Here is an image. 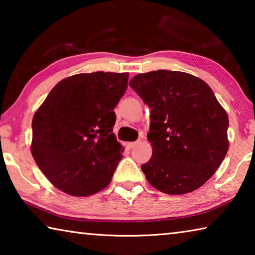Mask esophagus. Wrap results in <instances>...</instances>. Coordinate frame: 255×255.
Wrapping results in <instances>:
<instances>
[{
    "label": "esophagus",
    "mask_w": 255,
    "mask_h": 255,
    "mask_svg": "<svg viewBox=\"0 0 255 255\" xmlns=\"http://www.w3.org/2000/svg\"><path fill=\"white\" fill-rule=\"evenodd\" d=\"M140 144V140H137V141H131V143H127V147L128 148H133V147H136L137 145H139Z\"/></svg>",
    "instance_id": "1"
}]
</instances>
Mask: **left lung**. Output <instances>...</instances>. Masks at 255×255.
Masks as SVG:
<instances>
[{
    "label": "left lung",
    "instance_id": "8db88e82",
    "mask_svg": "<svg viewBox=\"0 0 255 255\" xmlns=\"http://www.w3.org/2000/svg\"><path fill=\"white\" fill-rule=\"evenodd\" d=\"M130 88L150 108L153 154L141 165L149 184L184 195L206 183L228 150V116L205 81L183 72L141 73Z\"/></svg>",
    "mask_w": 255,
    "mask_h": 255
}]
</instances>
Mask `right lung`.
<instances>
[{
  "label": "right lung",
  "mask_w": 255,
  "mask_h": 255,
  "mask_svg": "<svg viewBox=\"0 0 255 255\" xmlns=\"http://www.w3.org/2000/svg\"><path fill=\"white\" fill-rule=\"evenodd\" d=\"M128 73L94 72L54 86L32 119L31 154L56 188L91 196L110 183L124 148L112 132Z\"/></svg>",
  "instance_id": "obj_1"
}]
</instances>
